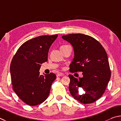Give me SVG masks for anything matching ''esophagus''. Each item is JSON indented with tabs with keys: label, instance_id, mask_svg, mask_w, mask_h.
Returning a JSON list of instances; mask_svg holds the SVG:
<instances>
[{
	"label": "esophagus",
	"instance_id": "esophagus-1",
	"mask_svg": "<svg viewBox=\"0 0 121 121\" xmlns=\"http://www.w3.org/2000/svg\"><path fill=\"white\" fill-rule=\"evenodd\" d=\"M64 75V74H63L62 73H58L57 74V77H62V76Z\"/></svg>",
	"mask_w": 121,
	"mask_h": 121
}]
</instances>
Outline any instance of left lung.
Returning <instances> with one entry per match:
<instances>
[{
    "label": "left lung",
    "instance_id": "left-lung-1",
    "mask_svg": "<svg viewBox=\"0 0 121 121\" xmlns=\"http://www.w3.org/2000/svg\"><path fill=\"white\" fill-rule=\"evenodd\" d=\"M73 46L74 56L69 65L72 73L82 72L79 80L69 74V90L74 98L86 104L102 96L111 79V72L107 53L95 38L81 33L63 35ZM82 91V95L79 92Z\"/></svg>",
    "mask_w": 121,
    "mask_h": 121
}]
</instances>
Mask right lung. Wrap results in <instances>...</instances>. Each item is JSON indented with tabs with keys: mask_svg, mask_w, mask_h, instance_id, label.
Instances as JSON below:
<instances>
[{
	"mask_svg": "<svg viewBox=\"0 0 121 121\" xmlns=\"http://www.w3.org/2000/svg\"><path fill=\"white\" fill-rule=\"evenodd\" d=\"M58 35H41L25 42L17 50L10 66L15 92L30 106L42 103L49 95L51 86L56 79L53 73L40 75L41 64L48 61L50 46Z\"/></svg>",
	"mask_w": 121,
	"mask_h": 121,
	"instance_id": "1",
	"label": "right lung"
}]
</instances>
